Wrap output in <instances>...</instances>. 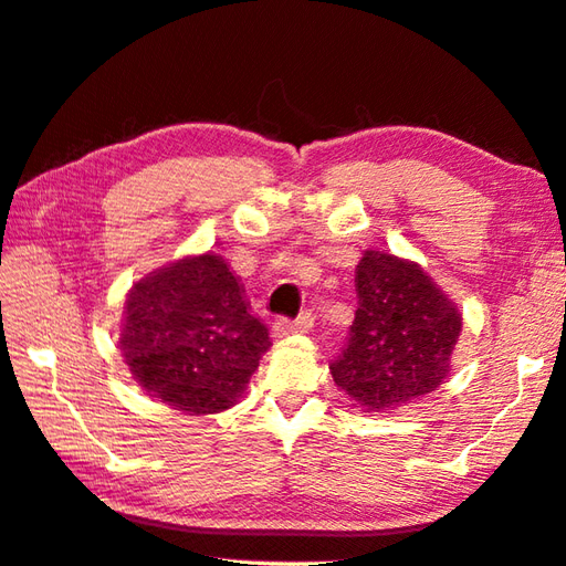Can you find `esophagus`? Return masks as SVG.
<instances>
[{"label":"esophagus","instance_id":"obj_1","mask_svg":"<svg viewBox=\"0 0 566 566\" xmlns=\"http://www.w3.org/2000/svg\"><path fill=\"white\" fill-rule=\"evenodd\" d=\"M314 326V314L302 312L296 318H276L274 322V336H286V334H304Z\"/></svg>","mask_w":566,"mask_h":566}]
</instances>
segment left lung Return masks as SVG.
Wrapping results in <instances>:
<instances>
[{"mask_svg":"<svg viewBox=\"0 0 566 566\" xmlns=\"http://www.w3.org/2000/svg\"><path fill=\"white\" fill-rule=\"evenodd\" d=\"M356 318L334 356V384L366 413L436 390L462 318L418 264L368 250L356 266Z\"/></svg>","mask_w":566,"mask_h":566,"instance_id":"left-lung-1","label":"left lung"}]
</instances>
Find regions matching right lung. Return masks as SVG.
<instances>
[{
	"label": "right lung",
	"instance_id": "right-lung-1",
	"mask_svg": "<svg viewBox=\"0 0 566 566\" xmlns=\"http://www.w3.org/2000/svg\"><path fill=\"white\" fill-rule=\"evenodd\" d=\"M136 384L185 413L234 406L270 348L240 276L218 254L180 260L133 286L120 332Z\"/></svg>",
	"mask_w": 566,
	"mask_h": 566
}]
</instances>
